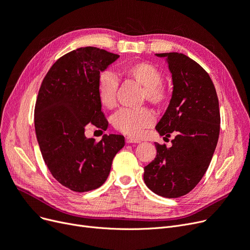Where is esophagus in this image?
<instances>
[{
	"instance_id": "obj_1",
	"label": "esophagus",
	"mask_w": 250,
	"mask_h": 250,
	"mask_svg": "<svg viewBox=\"0 0 250 250\" xmlns=\"http://www.w3.org/2000/svg\"><path fill=\"white\" fill-rule=\"evenodd\" d=\"M125 142L126 143H140L141 141L139 139H136V138H134V137L126 136L125 137Z\"/></svg>"
}]
</instances>
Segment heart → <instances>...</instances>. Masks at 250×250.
I'll return each instance as SVG.
<instances>
[{
    "label": "heart",
    "instance_id": "1",
    "mask_svg": "<svg viewBox=\"0 0 250 250\" xmlns=\"http://www.w3.org/2000/svg\"><path fill=\"white\" fill-rule=\"evenodd\" d=\"M127 76L134 78L143 85L142 97L155 106L163 105L168 99V89L162 82L163 74L160 69L148 62H137L125 69ZM119 80L113 72H102L98 79V95L101 103L107 108L116 104ZM113 126L117 131L131 137H140L145 128L154 124V115L146 107L123 108L112 118Z\"/></svg>",
    "mask_w": 250,
    "mask_h": 250
}]
</instances>
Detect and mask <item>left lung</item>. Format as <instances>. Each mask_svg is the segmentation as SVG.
Here are the masks:
<instances>
[{
  "label": "left lung",
  "instance_id": "left-lung-1",
  "mask_svg": "<svg viewBox=\"0 0 250 250\" xmlns=\"http://www.w3.org/2000/svg\"><path fill=\"white\" fill-rule=\"evenodd\" d=\"M156 55L167 60L173 92L155 128L161 136L173 133L175 138L169 148L155 143L156 156L144 167V182L156 195L179 198L195 188L213 156L220 127L218 98L198 62L178 52Z\"/></svg>",
  "mask_w": 250,
  "mask_h": 250
}]
</instances>
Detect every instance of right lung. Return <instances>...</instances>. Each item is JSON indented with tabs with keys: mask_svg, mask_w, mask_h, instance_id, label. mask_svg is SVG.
Segmentation results:
<instances>
[{
	"mask_svg": "<svg viewBox=\"0 0 250 250\" xmlns=\"http://www.w3.org/2000/svg\"><path fill=\"white\" fill-rule=\"evenodd\" d=\"M118 58L90 46L73 50L52 64L40 86L35 106L37 140L52 176L73 191L100 188L125 146L122 135L105 134L99 142L84 135L88 124L107 130L98 79Z\"/></svg>",
	"mask_w": 250,
	"mask_h": 250,
	"instance_id": "obj_1",
	"label": "right lung"
}]
</instances>
